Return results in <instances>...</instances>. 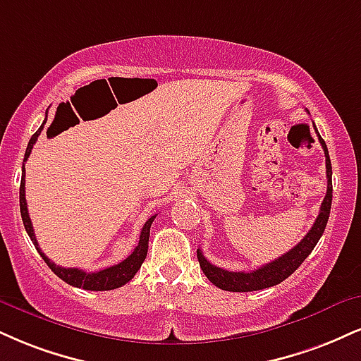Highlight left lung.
Segmentation results:
<instances>
[{
	"label": "left lung",
	"mask_w": 361,
	"mask_h": 361,
	"mask_svg": "<svg viewBox=\"0 0 361 361\" xmlns=\"http://www.w3.org/2000/svg\"><path fill=\"white\" fill-rule=\"evenodd\" d=\"M316 129V126H314ZM318 134V139L323 146L324 158H326V178H328V190L326 197H324L323 203H321L318 219L314 220L310 232L306 233L305 238L296 247H293L289 252H286L284 255L277 257L272 262L266 264V266L254 269L249 272H233V271H225L222 267H216L214 264H210L205 259L202 250H197V257L202 267L203 274L208 277V281L214 282L216 288L224 290H232V293H250V290H259L272 288V286L279 284L284 279L293 274L296 269L305 262V259L311 254L314 249L318 240L323 235L324 228H326L328 219H329V210H331V200H333V183H331V159H329L326 142L323 141V137Z\"/></svg>",
	"instance_id": "obj_1"
}]
</instances>
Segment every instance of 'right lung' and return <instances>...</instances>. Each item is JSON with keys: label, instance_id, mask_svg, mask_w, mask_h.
Listing matches in <instances>:
<instances>
[{"label": "right lung", "instance_id": "obj_1", "mask_svg": "<svg viewBox=\"0 0 361 361\" xmlns=\"http://www.w3.org/2000/svg\"><path fill=\"white\" fill-rule=\"evenodd\" d=\"M45 123H47V119L43 121V124ZM43 124L40 126V129L33 134L32 139H30L27 151H25L23 161H27L30 153H32L33 145L37 142V139H38V136H40V133L43 129ZM20 212H21V219H23L25 230H27L28 237L32 238L33 245L37 247L38 254H40L42 259L47 262V266H49L51 271H54L55 274L60 277V279L67 282V284L73 286V288H80V289H87V290L117 289L136 276L139 267H141V264L145 262V259H146L147 242H149V228H151V224H153V220L156 219V215H153L146 220L145 227H142V230H141V235H139L137 245L134 247L133 254L128 255L123 262L116 264V266H111L107 269H102V271H99V272H85V271H82V269H75V267L56 266L55 262H51V260L47 257L45 254H43L40 247H38L37 237H35V232H33L32 220H30V215H28L27 198H25V163H23V173H21V185H20Z\"/></svg>", "mask_w": 361, "mask_h": 361}]
</instances>
